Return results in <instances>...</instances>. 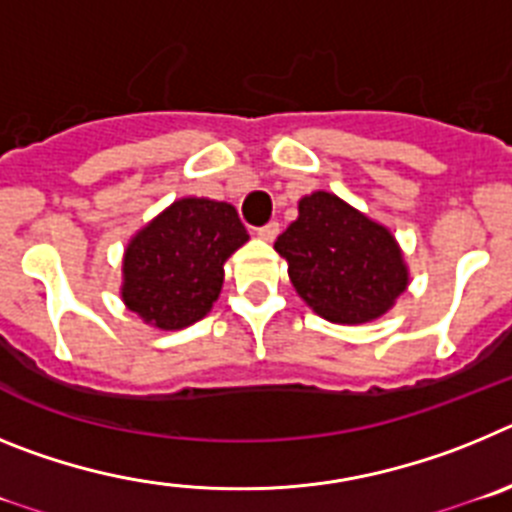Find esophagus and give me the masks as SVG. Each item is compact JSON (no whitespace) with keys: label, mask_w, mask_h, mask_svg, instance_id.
Wrapping results in <instances>:
<instances>
[{"label":"esophagus","mask_w":512,"mask_h":512,"mask_svg":"<svg viewBox=\"0 0 512 512\" xmlns=\"http://www.w3.org/2000/svg\"><path fill=\"white\" fill-rule=\"evenodd\" d=\"M256 235H259L261 241L271 243V241H274V238H277V235H279V223H266L264 228L256 230Z\"/></svg>","instance_id":"obj_1"}]
</instances>
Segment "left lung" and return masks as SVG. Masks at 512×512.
I'll return each instance as SVG.
<instances>
[{
    "mask_svg": "<svg viewBox=\"0 0 512 512\" xmlns=\"http://www.w3.org/2000/svg\"><path fill=\"white\" fill-rule=\"evenodd\" d=\"M274 251L287 261L302 302L330 323H372L410 284L392 230L325 189L297 202V220L279 235Z\"/></svg>",
    "mask_w": 512,
    "mask_h": 512,
    "instance_id": "left-lung-1",
    "label": "left lung"
}]
</instances>
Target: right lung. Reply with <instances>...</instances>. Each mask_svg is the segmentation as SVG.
Segmentation results:
<instances>
[{"mask_svg": "<svg viewBox=\"0 0 512 512\" xmlns=\"http://www.w3.org/2000/svg\"><path fill=\"white\" fill-rule=\"evenodd\" d=\"M246 241V228L228 202L174 200L125 246L122 305L158 330L189 328L212 310L225 261Z\"/></svg>", "mask_w": 512, "mask_h": 512, "instance_id": "obj_1", "label": "right lung"}]
</instances>
